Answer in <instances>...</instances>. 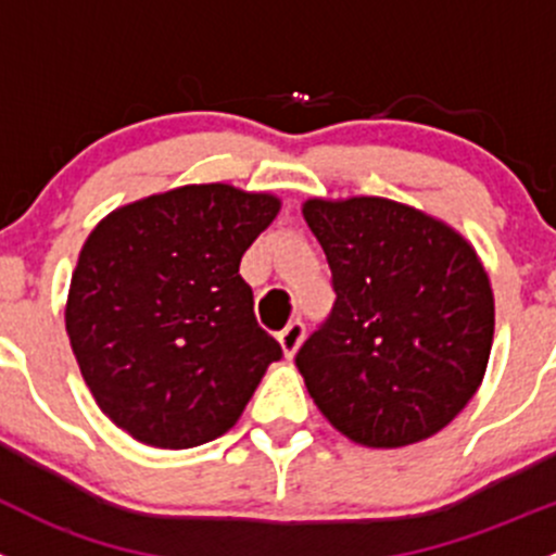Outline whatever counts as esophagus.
<instances>
[{"mask_svg": "<svg viewBox=\"0 0 556 556\" xmlns=\"http://www.w3.org/2000/svg\"><path fill=\"white\" fill-rule=\"evenodd\" d=\"M304 333H306V326L301 320H290L288 326L279 331V344H282V350H285V355H288V358H293V355H295V350H299Z\"/></svg>", "mask_w": 556, "mask_h": 556, "instance_id": "34e87169", "label": "esophagus"}]
</instances>
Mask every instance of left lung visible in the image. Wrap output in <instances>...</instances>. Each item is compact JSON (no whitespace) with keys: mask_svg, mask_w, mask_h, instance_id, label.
Masks as SVG:
<instances>
[{"mask_svg":"<svg viewBox=\"0 0 556 556\" xmlns=\"http://www.w3.org/2000/svg\"><path fill=\"white\" fill-rule=\"evenodd\" d=\"M337 293L295 366L328 421L371 448L418 443L481 386L494 299L476 250L386 198L309 201Z\"/></svg>","mask_w":556,"mask_h":556,"instance_id":"left-lung-1","label":"left lung"}]
</instances>
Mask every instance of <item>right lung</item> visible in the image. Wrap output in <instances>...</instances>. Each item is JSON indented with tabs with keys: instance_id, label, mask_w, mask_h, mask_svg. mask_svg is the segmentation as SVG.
Instances as JSON below:
<instances>
[{
	"instance_id": "add662e5",
	"label": "right lung",
	"mask_w": 556,
	"mask_h": 556,
	"mask_svg": "<svg viewBox=\"0 0 556 556\" xmlns=\"http://www.w3.org/2000/svg\"><path fill=\"white\" fill-rule=\"evenodd\" d=\"M277 212L271 195L190 185L91 230L64 320L80 375L118 429L157 448H192L239 421L282 358L239 274Z\"/></svg>"
}]
</instances>
